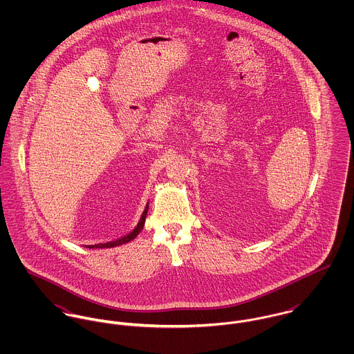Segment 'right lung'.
I'll use <instances>...</instances> for the list:
<instances>
[{
    "instance_id": "right-lung-1",
    "label": "right lung",
    "mask_w": 354,
    "mask_h": 354,
    "mask_svg": "<svg viewBox=\"0 0 354 354\" xmlns=\"http://www.w3.org/2000/svg\"><path fill=\"white\" fill-rule=\"evenodd\" d=\"M147 211H149V205L146 207V209L143 211V215H142V218H140V221H139V223H138V226L129 233V234H127L125 237H122V239H118V240H115V241H111V243H106V244H97V245H88L90 248H113V247H117V245H121V244H125V243H129L131 240H133L140 232H142V229H143V226H145V222H146V216H147Z\"/></svg>"
}]
</instances>
